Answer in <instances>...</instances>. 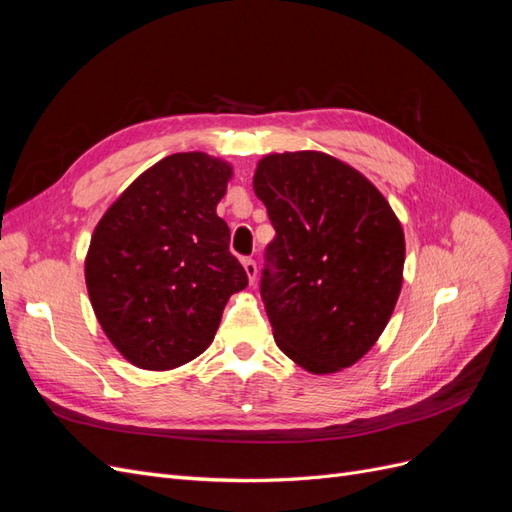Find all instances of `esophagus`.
<instances>
[{
    "label": "esophagus",
    "mask_w": 512,
    "mask_h": 512,
    "mask_svg": "<svg viewBox=\"0 0 512 512\" xmlns=\"http://www.w3.org/2000/svg\"><path fill=\"white\" fill-rule=\"evenodd\" d=\"M243 269H245L247 277H250V284H254V282H256V275H258V265H256V260H252V258H243Z\"/></svg>",
    "instance_id": "esophagus-1"
}]
</instances>
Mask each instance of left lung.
<instances>
[{
  "mask_svg": "<svg viewBox=\"0 0 512 512\" xmlns=\"http://www.w3.org/2000/svg\"><path fill=\"white\" fill-rule=\"evenodd\" d=\"M254 192L275 237L260 297L275 344L312 374L350 367L389 322L404 273V230L359 170L320 151L258 162Z\"/></svg>",
  "mask_w": 512,
  "mask_h": 512,
  "instance_id": "1",
  "label": "left lung"
}]
</instances>
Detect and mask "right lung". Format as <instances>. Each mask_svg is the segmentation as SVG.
<instances>
[{
    "mask_svg": "<svg viewBox=\"0 0 512 512\" xmlns=\"http://www.w3.org/2000/svg\"><path fill=\"white\" fill-rule=\"evenodd\" d=\"M232 168L175 153L138 177L102 215L85 280L113 346L141 369L188 363L213 342L230 294L247 286L215 213Z\"/></svg>",
    "mask_w": 512,
    "mask_h": 512,
    "instance_id": "right-lung-1",
    "label": "right lung"
}]
</instances>
